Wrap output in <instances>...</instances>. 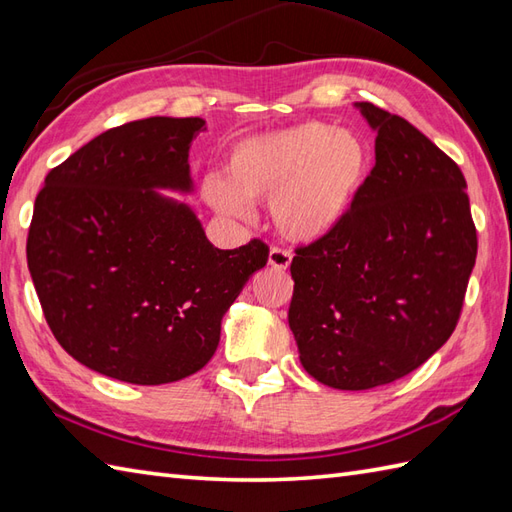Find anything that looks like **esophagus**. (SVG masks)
I'll list each match as a JSON object with an SVG mask.
<instances>
[{"mask_svg":"<svg viewBox=\"0 0 512 512\" xmlns=\"http://www.w3.org/2000/svg\"><path fill=\"white\" fill-rule=\"evenodd\" d=\"M290 262H292V253L290 250H286V248H273L270 250V255H268V266L270 268H275V270H286L288 266H290Z\"/></svg>","mask_w":512,"mask_h":512,"instance_id":"esophagus-1","label":"esophagus"}]
</instances>
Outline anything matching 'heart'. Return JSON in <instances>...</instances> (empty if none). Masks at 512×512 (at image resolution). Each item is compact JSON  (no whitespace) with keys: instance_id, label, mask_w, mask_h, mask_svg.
I'll return each mask as SVG.
<instances>
[{"instance_id":"b5f03b06","label":"heart","mask_w":512,"mask_h":512,"mask_svg":"<svg viewBox=\"0 0 512 512\" xmlns=\"http://www.w3.org/2000/svg\"><path fill=\"white\" fill-rule=\"evenodd\" d=\"M369 165L372 154L361 136L306 121L239 140L226 160V180H206L204 198L235 217L248 213L246 202L270 200L281 233L314 242L350 213Z\"/></svg>"}]
</instances>
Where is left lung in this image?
Wrapping results in <instances>:
<instances>
[{"instance_id": "8db88e82", "label": "left lung", "mask_w": 512, "mask_h": 512, "mask_svg": "<svg viewBox=\"0 0 512 512\" xmlns=\"http://www.w3.org/2000/svg\"><path fill=\"white\" fill-rule=\"evenodd\" d=\"M376 165L343 222L297 246L288 323L319 383L361 391L394 383L449 341L477 257L460 167L372 103Z\"/></svg>"}]
</instances>
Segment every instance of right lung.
Masks as SVG:
<instances>
[{
	"mask_svg": "<svg viewBox=\"0 0 512 512\" xmlns=\"http://www.w3.org/2000/svg\"><path fill=\"white\" fill-rule=\"evenodd\" d=\"M202 118L112 127L54 167L35 200L28 270L54 339L94 372L162 385L198 372L268 244L220 250L187 204Z\"/></svg>",
	"mask_w": 512,
	"mask_h": 512,
	"instance_id": "right-lung-1",
	"label": "right lung"
}]
</instances>
